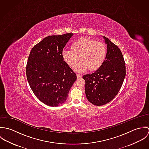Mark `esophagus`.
<instances>
[{
	"instance_id": "1",
	"label": "esophagus",
	"mask_w": 149,
	"mask_h": 149,
	"mask_svg": "<svg viewBox=\"0 0 149 149\" xmlns=\"http://www.w3.org/2000/svg\"><path fill=\"white\" fill-rule=\"evenodd\" d=\"M77 78H78V79H79V78H81V77H82V75H81V74H80L77 73Z\"/></svg>"
}]
</instances>
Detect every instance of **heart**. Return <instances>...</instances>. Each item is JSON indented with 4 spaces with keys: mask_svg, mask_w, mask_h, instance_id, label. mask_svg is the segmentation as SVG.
<instances>
[{
    "mask_svg": "<svg viewBox=\"0 0 149 149\" xmlns=\"http://www.w3.org/2000/svg\"><path fill=\"white\" fill-rule=\"evenodd\" d=\"M71 47L64 49L62 55L66 64L72 67L76 64L80 57L81 61L74 67L77 72H84L88 69L96 70L102 65L106 58V45L93 39L79 38L72 44Z\"/></svg>",
    "mask_w": 149,
    "mask_h": 149,
    "instance_id": "1",
    "label": "heart"
}]
</instances>
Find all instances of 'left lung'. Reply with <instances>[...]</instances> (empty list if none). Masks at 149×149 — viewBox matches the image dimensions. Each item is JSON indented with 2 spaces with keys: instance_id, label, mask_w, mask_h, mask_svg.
<instances>
[{
  "instance_id": "1",
  "label": "left lung",
  "mask_w": 149,
  "mask_h": 149,
  "mask_svg": "<svg viewBox=\"0 0 149 149\" xmlns=\"http://www.w3.org/2000/svg\"><path fill=\"white\" fill-rule=\"evenodd\" d=\"M107 44L105 61L94 73L83 76L85 81L87 99L95 106H103L117 95L126 76V66L123 54L115 44L104 37Z\"/></svg>"
}]
</instances>
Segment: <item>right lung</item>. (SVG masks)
I'll list each match as a JSON object with an SVG mask.
<instances>
[{"label": "right lung", "instance_id": "obj_1", "mask_svg": "<svg viewBox=\"0 0 149 149\" xmlns=\"http://www.w3.org/2000/svg\"><path fill=\"white\" fill-rule=\"evenodd\" d=\"M73 34L46 37L30 53L26 65L27 81L37 97L47 106L57 107L64 103L77 79L62 55Z\"/></svg>", "mask_w": 149, "mask_h": 149}]
</instances>
